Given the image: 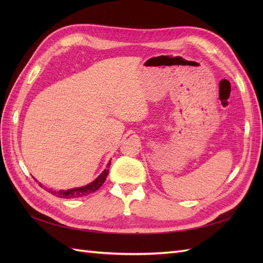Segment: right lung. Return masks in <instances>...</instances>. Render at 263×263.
<instances>
[{
	"label": "right lung",
	"mask_w": 263,
	"mask_h": 263,
	"mask_svg": "<svg viewBox=\"0 0 263 263\" xmlns=\"http://www.w3.org/2000/svg\"><path fill=\"white\" fill-rule=\"evenodd\" d=\"M109 165H110V160L106 165V169H104V171H103L93 182L89 183V184H86L84 186L74 187V189H70V190H60V191H52V190L48 189V192L51 193L52 195H55V196L61 197V198H76V197H82L87 194H91V193L95 192L97 190H99L102 186L103 183H104V181L106 180ZM39 185L42 186L41 183H39Z\"/></svg>",
	"instance_id": "1"
}]
</instances>
